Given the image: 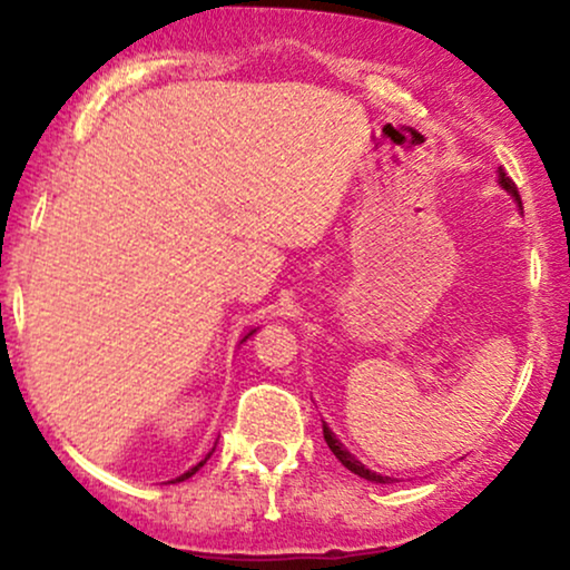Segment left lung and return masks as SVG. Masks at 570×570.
Wrapping results in <instances>:
<instances>
[{"label":"left lung","instance_id":"obj_1","mask_svg":"<svg viewBox=\"0 0 570 570\" xmlns=\"http://www.w3.org/2000/svg\"><path fill=\"white\" fill-rule=\"evenodd\" d=\"M499 181H501V187L507 189V193L512 195V198L517 200V206H522L520 193H517V185H514L512 179H509V176H507V171H503V168H499ZM324 440H326V444H330L332 453L337 455V461L343 463V466L348 469V472L358 474V476H364V480H370V482H389V476H381V474L370 472V469H364V463H362V461H356V458H353V455L348 453V450H345L343 444H340V440H337L335 434H332V431H330V426H326V423H324Z\"/></svg>","mask_w":570,"mask_h":570}]
</instances>
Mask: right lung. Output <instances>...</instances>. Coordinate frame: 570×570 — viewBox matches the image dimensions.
Instances as JSON below:
<instances>
[{
  "mask_svg": "<svg viewBox=\"0 0 570 570\" xmlns=\"http://www.w3.org/2000/svg\"><path fill=\"white\" fill-rule=\"evenodd\" d=\"M254 332H257V330H252V332H248V335H254ZM248 335H246V337H248ZM246 337H244V340H246ZM212 453H214V450H212ZM212 453H208L206 458H203V461H200V463H195V466H193V469H189V472H185V474H181V476H176V480H171V482H185V480H187V476H193V474H195V472H198V469L203 466V463H206V461H208V458H212Z\"/></svg>",
  "mask_w": 570,
  "mask_h": 570,
  "instance_id": "obj_1",
  "label": "right lung"
}]
</instances>
